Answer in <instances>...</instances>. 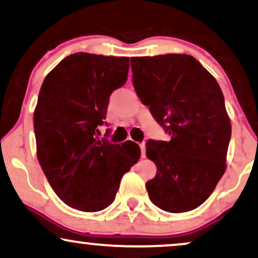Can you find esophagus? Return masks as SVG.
I'll return each instance as SVG.
<instances>
[{"mask_svg": "<svg viewBox=\"0 0 258 258\" xmlns=\"http://www.w3.org/2000/svg\"><path fill=\"white\" fill-rule=\"evenodd\" d=\"M140 150H142V158H145L146 157V152H145V144H144V143H142V144H140Z\"/></svg>", "mask_w": 258, "mask_h": 258, "instance_id": "1", "label": "esophagus"}]
</instances>
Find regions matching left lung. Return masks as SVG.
I'll return each instance as SVG.
<instances>
[{"mask_svg": "<svg viewBox=\"0 0 258 258\" xmlns=\"http://www.w3.org/2000/svg\"><path fill=\"white\" fill-rule=\"evenodd\" d=\"M131 68L137 95L171 136L146 144L157 167L150 200L169 213L194 210L226 170L231 122L219 84L189 54L133 57Z\"/></svg>", "mask_w": 258, "mask_h": 258, "instance_id": "left-lung-1", "label": "left lung"}]
</instances>
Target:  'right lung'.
<instances>
[{"mask_svg":"<svg viewBox=\"0 0 258 258\" xmlns=\"http://www.w3.org/2000/svg\"><path fill=\"white\" fill-rule=\"evenodd\" d=\"M130 58L77 52L45 77L34 109L37 156L64 204L82 212L105 210L121 177L138 162L140 148L127 140L97 139L109 96L127 81Z\"/></svg>","mask_w":258,"mask_h":258,"instance_id":"1","label":"right lung"}]
</instances>
